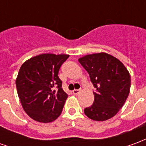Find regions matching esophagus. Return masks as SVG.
I'll list each match as a JSON object with an SVG mask.
<instances>
[{"mask_svg":"<svg viewBox=\"0 0 146 146\" xmlns=\"http://www.w3.org/2000/svg\"><path fill=\"white\" fill-rule=\"evenodd\" d=\"M80 92V90H76V89H75V90H73V95H78V94H79Z\"/></svg>","mask_w":146,"mask_h":146,"instance_id":"1","label":"esophagus"}]
</instances>
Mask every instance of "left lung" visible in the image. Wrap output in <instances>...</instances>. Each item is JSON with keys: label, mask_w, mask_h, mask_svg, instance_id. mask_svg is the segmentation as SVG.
<instances>
[{"label": "left lung", "mask_w": 146, "mask_h": 146, "mask_svg": "<svg viewBox=\"0 0 146 146\" xmlns=\"http://www.w3.org/2000/svg\"><path fill=\"white\" fill-rule=\"evenodd\" d=\"M78 61L96 88L94 102L84 109L85 115L95 121L113 117L130 93L131 75L127 69L118 58L106 52L87 54Z\"/></svg>", "instance_id": "1"}]
</instances>
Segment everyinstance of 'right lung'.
<instances>
[{
  "label": "right lung",
  "instance_id": "1",
  "mask_svg": "<svg viewBox=\"0 0 146 146\" xmlns=\"http://www.w3.org/2000/svg\"><path fill=\"white\" fill-rule=\"evenodd\" d=\"M69 54H40L30 58L19 69L15 80L24 111L40 123H50L60 116L68 95L58 76ZM57 86L58 90L54 88Z\"/></svg>",
  "mask_w": 146,
  "mask_h": 146
}]
</instances>
